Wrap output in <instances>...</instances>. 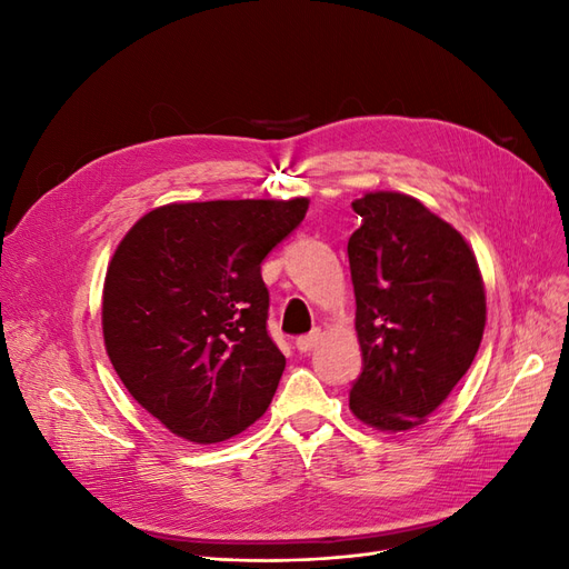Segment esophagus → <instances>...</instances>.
Here are the masks:
<instances>
[{
	"instance_id": "1",
	"label": "esophagus",
	"mask_w": 569,
	"mask_h": 569,
	"mask_svg": "<svg viewBox=\"0 0 569 569\" xmlns=\"http://www.w3.org/2000/svg\"><path fill=\"white\" fill-rule=\"evenodd\" d=\"M320 341H322V332H320V330H313V332L301 335V337L297 339V349H299L301 353H308V351H313Z\"/></svg>"
}]
</instances>
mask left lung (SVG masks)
<instances>
[{
  "label": "left lung",
  "instance_id": "obj_1",
  "mask_svg": "<svg viewBox=\"0 0 569 569\" xmlns=\"http://www.w3.org/2000/svg\"><path fill=\"white\" fill-rule=\"evenodd\" d=\"M351 206L360 216L347 251L363 372L349 408L368 427L406 432L470 370L487 325L485 282L462 234L422 201L368 192Z\"/></svg>",
  "mask_w": 569,
  "mask_h": 569
}]
</instances>
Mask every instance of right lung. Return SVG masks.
<instances>
[{
    "label": "right lung",
    "instance_id": "add662e5",
    "mask_svg": "<svg viewBox=\"0 0 569 569\" xmlns=\"http://www.w3.org/2000/svg\"><path fill=\"white\" fill-rule=\"evenodd\" d=\"M306 211L303 197L168 203L118 244L101 301L107 353L173 435L218 443L268 410L284 356L266 327L261 263Z\"/></svg>",
    "mask_w": 569,
    "mask_h": 569
}]
</instances>
